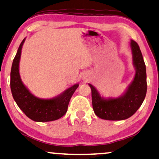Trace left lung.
<instances>
[{"label": "left lung", "instance_id": "8db88e82", "mask_svg": "<svg viewBox=\"0 0 159 159\" xmlns=\"http://www.w3.org/2000/svg\"><path fill=\"white\" fill-rule=\"evenodd\" d=\"M130 46L135 75L132 83L121 96L104 98L94 86L88 84L92 89L93 110L102 119L120 120L129 118L136 113L145 99L147 92L145 64L138 44L131 40Z\"/></svg>", "mask_w": 159, "mask_h": 159}]
</instances>
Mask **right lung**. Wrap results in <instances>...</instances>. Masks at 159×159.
Instances as JSON below:
<instances>
[{
    "label": "right lung",
    "mask_w": 159,
    "mask_h": 159,
    "mask_svg": "<svg viewBox=\"0 0 159 159\" xmlns=\"http://www.w3.org/2000/svg\"><path fill=\"white\" fill-rule=\"evenodd\" d=\"M20 43L11 70V90L14 101L25 115L34 121L47 122L57 120L66 113L69 102L79 84H76L57 97L42 99L35 97L23 84L20 74V61L22 46Z\"/></svg>",
    "instance_id": "1"
}]
</instances>
